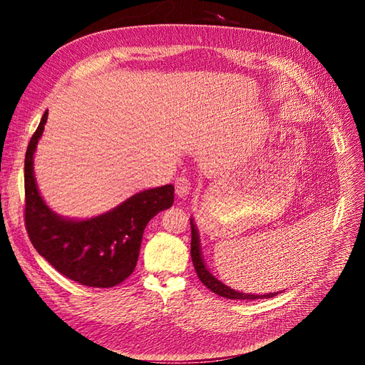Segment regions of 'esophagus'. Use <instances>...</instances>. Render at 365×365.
<instances>
[{
	"label": "esophagus",
	"mask_w": 365,
	"mask_h": 365,
	"mask_svg": "<svg viewBox=\"0 0 365 365\" xmlns=\"http://www.w3.org/2000/svg\"><path fill=\"white\" fill-rule=\"evenodd\" d=\"M175 186H176V194L180 198L187 197L189 192H190V189H192V183H190V180L187 178H179L176 180Z\"/></svg>",
	"instance_id": "esophagus-1"
}]
</instances>
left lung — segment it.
<instances>
[{"label":"left lung","instance_id":"obj_1","mask_svg":"<svg viewBox=\"0 0 365 365\" xmlns=\"http://www.w3.org/2000/svg\"><path fill=\"white\" fill-rule=\"evenodd\" d=\"M190 234H192V238H190V257H192V263L195 266V271L201 282L207 287L210 292H213L215 294H219L222 297L231 299V300H257V299H271L277 293H266V294H255V293H242L238 290L231 289L226 284H223L220 279H217L210 269L207 267L202 252H201V241H200V234H198V227L194 222V219L190 217Z\"/></svg>","mask_w":365,"mask_h":365}]
</instances>
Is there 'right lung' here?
<instances>
[{
    "label": "right lung",
    "instance_id": "obj_1",
    "mask_svg": "<svg viewBox=\"0 0 365 365\" xmlns=\"http://www.w3.org/2000/svg\"><path fill=\"white\" fill-rule=\"evenodd\" d=\"M48 109L32 134L25 155V223L35 250L66 278L87 287L109 289L131 275L149 220L175 201V186L145 189L109 212L90 219L54 213L38 190L34 153Z\"/></svg>",
    "mask_w": 365,
    "mask_h": 365
}]
</instances>
